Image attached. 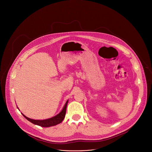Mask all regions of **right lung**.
I'll return each instance as SVG.
<instances>
[{
  "instance_id": "obj_1",
  "label": "right lung",
  "mask_w": 152,
  "mask_h": 152,
  "mask_svg": "<svg viewBox=\"0 0 152 152\" xmlns=\"http://www.w3.org/2000/svg\"><path fill=\"white\" fill-rule=\"evenodd\" d=\"M68 102H69V100L66 102V104H65V105L64 106V107L62 108V110L59 114H58L56 115H55L52 118H48V119L41 120H33V119L27 117L23 114H22V115L28 121H29L30 122H31L32 123H33L34 124H36V125H38V126H41V127H45L53 126L57 125L58 124L61 123L64 119L65 115H66V108H67ZM17 108L18 109V107H17Z\"/></svg>"
}]
</instances>
